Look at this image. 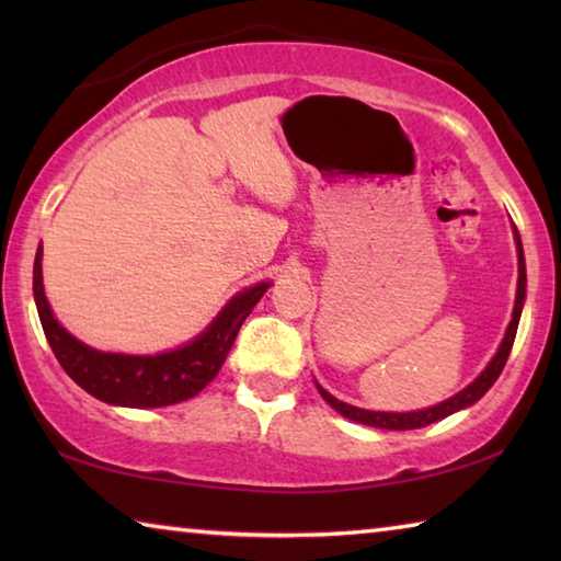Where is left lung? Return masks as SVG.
<instances>
[{
    "instance_id": "8db88e82",
    "label": "left lung",
    "mask_w": 561,
    "mask_h": 561,
    "mask_svg": "<svg viewBox=\"0 0 561 561\" xmlns=\"http://www.w3.org/2000/svg\"><path fill=\"white\" fill-rule=\"evenodd\" d=\"M515 240H517V257H519V279H517V301H515V311H512V321L507 327V334L502 339V344L497 348L495 358L490 360L485 371H482L474 381L462 388L460 393H455L448 401H443L433 408H425V411H413V413H378V411H364V408H356V405H348L344 401H339V398L331 396L329 391L319 386V393L324 401L339 411L344 417H351V421L356 423H364V425H371V428H383V431H413V428H423V425H431L435 421H440V417H448L450 413L460 411V408H468L474 401H480L482 396L488 393V388L497 381V376L502 374V368L507 364V356L512 351V344H515V336H517V324H519V314H522V304H525V289H527V272H525V254H522V242H519V234L515 230Z\"/></svg>"
}]
</instances>
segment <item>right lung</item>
I'll return each instance as SVG.
<instances>
[{"label": "right lung", "instance_id": "right-lung-1", "mask_svg": "<svg viewBox=\"0 0 561 561\" xmlns=\"http://www.w3.org/2000/svg\"><path fill=\"white\" fill-rule=\"evenodd\" d=\"M267 282L254 284L227 304L205 334L187 346L158 356L103 354L76 341L59 321L54 319L42 284V247L34 260V301L39 311L46 341L59 358V364L83 391L103 403L128 408H160L187 401L220 374L227 354L237 339L242 321L257 307Z\"/></svg>", "mask_w": 561, "mask_h": 561}]
</instances>
